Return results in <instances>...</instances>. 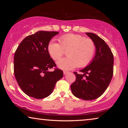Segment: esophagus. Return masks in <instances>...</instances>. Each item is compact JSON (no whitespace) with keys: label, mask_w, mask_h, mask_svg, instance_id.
Here are the masks:
<instances>
[{"label":"esophagus","mask_w":128,"mask_h":128,"mask_svg":"<svg viewBox=\"0 0 128 128\" xmlns=\"http://www.w3.org/2000/svg\"><path fill=\"white\" fill-rule=\"evenodd\" d=\"M69 73V72H67V71H64V74H67V73Z\"/></svg>","instance_id":"esophagus-1"}]
</instances>
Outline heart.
I'll list each match as a JSON object with an SVG mask.
<instances>
[{"label":"heart","instance_id":"obj_1","mask_svg":"<svg viewBox=\"0 0 128 128\" xmlns=\"http://www.w3.org/2000/svg\"><path fill=\"white\" fill-rule=\"evenodd\" d=\"M59 43L52 41L48 46V52L54 60H58L67 50L68 56L58 61V67L63 70H72L76 67L87 66L93 58L96 51L95 44L90 38L76 34L61 36Z\"/></svg>","mask_w":128,"mask_h":128}]
</instances>
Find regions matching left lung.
I'll return each instance as SVG.
<instances>
[{
    "label": "left lung",
    "mask_w": 128,
    "mask_h": 128,
    "mask_svg": "<svg viewBox=\"0 0 128 128\" xmlns=\"http://www.w3.org/2000/svg\"><path fill=\"white\" fill-rule=\"evenodd\" d=\"M95 44L96 54L88 66L74 72L76 79L70 86L75 97L84 100H92L102 95L113 76L114 56L110 47L102 38L92 32L86 33Z\"/></svg>",
    "instance_id": "8db88e82"
}]
</instances>
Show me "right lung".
I'll return each instance as SVG.
<instances>
[{"instance_id":"right-lung-1","label":"right lung","mask_w":128,"mask_h":128,"mask_svg":"<svg viewBox=\"0 0 128 128\" xmlns=\"http://www.w3.org/2000/svg\"><path fill=\"white\" fill-rule=\"evenodd\" d=\"M56 31H39L27 36L17 48L14 56V73L17 83L30 97L42 99L53 92L56 83L62 78V70L55 69L48 46Z\"/></svg>"}]
</instances>
